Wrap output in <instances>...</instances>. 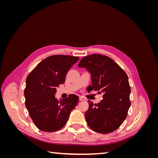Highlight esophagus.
<instances>
[{"mask_svg":"<svg viewBox=\"0 0 158 158\" xmlns=\"http://www.w3.org/2000/svg\"><path fill=\"white\" fill-rule=\"evenodd\" d=\"M80 102H84V101H85V99L84 98H83L82 97H80Z\"/></svg>","mask_w":158,"mask_h":158,"instance_id":"esophagus-1","label":"esophagus"}]
</instances>
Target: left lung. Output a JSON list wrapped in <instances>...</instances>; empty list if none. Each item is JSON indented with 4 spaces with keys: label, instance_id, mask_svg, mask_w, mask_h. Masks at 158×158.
<instances>
[{
    "label": "left lung",
    "instance_id": "1",
    "mask_svg": "<svg viewBox=\"0 0 158 158\" xmlns=\"http://www.w3.org/2000/svg\"><path fill=\"white\" fill-rule=\"evenodd\" d=\"M78 67L86 69L91 74L90 91L103 93L100 103L88 100L89 108L85 113L88 126L93 131L107 134L121 125L127 118L131 106L128 76L124 70L110 57L93 54L81 59Z\"/></svg>",
    "mask_w": 158,
    "mask_h": 158
}]
</instances>
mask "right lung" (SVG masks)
Wrapping results in <instances>:
<instances>
[{
    "mask_svg": "<svg viewBox=\"0 0 158 158\" xmlns=\"http://www.w3.org/2000/svg\"><path fill=\"white\" fill-rule=\"evenodd\" d=\"M78 56L56 55L47 57L33 69L26 78L25 104L35 125L44 132H55L63 128L79 97L70 94L58 100L55 94L60 84L64 83L70 67Z\"/></svg>",
    "mask_w": 158,
    "mask_h": 158,
    "instance_id": "1",
    "label": "right lung"
}]
</instances>
